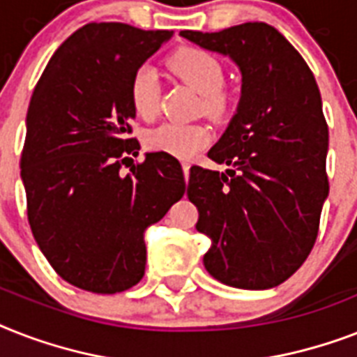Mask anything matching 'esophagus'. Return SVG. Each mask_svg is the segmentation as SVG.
<instances>
[{
	"mask_svg": "<svg viewBox=\"0 0 357 357\" xmlns=\"http://www.w3.org/2000/svg\"><path fill=\"white\" fill-rule=\"evenodd\" d=\"M189 170H190V165H189V162H183V176H185V181H189Z\"/></svg>",
	"mask_w": 357,
	"mask_h": 357,
	"instance_id": "esophagus-1",
	"label": "esophagus"
}]
</instances>
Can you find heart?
Instances as JSON below:
<instances>
[{"instance_id": "heart-1", "label": "heart", "mask_w": 357, "mask_h": 357, "mask_svg": "<svg viewBox=\"0 0 357 357\" xmlns=\"http://www.w3.org/2000/svg\"><path fill=\"white\" fill-rule=\"evenodd\" d=\"M176 77L200 92V109L213 120H224L231 113V96L222 86L224 70L215 55L200 47H183L168 59ZM131 107L140 119L151 120L159 111V81L155 70L140 66L129 83ZM211 140L202 123H162L146 135V148L178 159H190Z\"/></svg>"}]
</instances>
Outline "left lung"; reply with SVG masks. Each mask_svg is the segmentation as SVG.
I'll use <instances>...</instances> for the list:
<instances>
[{
  "mask_svg": "<svg viewBox=\"0 0 357 357\" xmlns=\"http://www.w3.org/2000/svg\"><path fill=\"white\" fill-rule=\"evenodd\" d=\"M179 35L228 55L243 75L237 113L207 153L228 170L190 168L196 229L211 238L204 265L229 287H276L307 259L330 189L317 81L291 42L263 22Z\"/></svg>",
  "mask_w": 357,
  "mask_h": 357,
  "instance_id": "8db88e82",
  "label": "left lung"
}]
</instances>
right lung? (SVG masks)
I'll use <instances>...</instances> for the list:
<instances>
[{"label":"right lung","instance_id":"1","mask_svg":"<svg viewBox=\"0 0 357 357\" xmlns=\"http://www.w3.org/2000/svg\"><path fill=\"white\" fill-rule=\"evenodd\" d=\"M170 36L119 22L83 25L31 96L20 159L31 231L59 276L91 293H122L142 280L146 228L185 195L178 159H131L140 144L129 83Z\"/></svg>","mask_w":357,"mask_h":357}]
</instances>
